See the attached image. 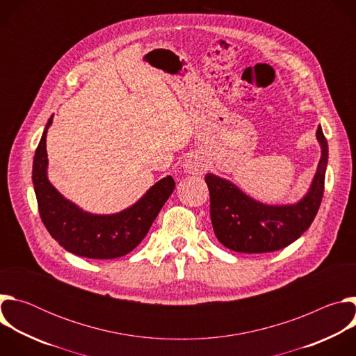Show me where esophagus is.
I'll list each match as a JSON object with an SVG mask.
<instances>
[{
    "label": "esophagus",
    "mask_w": 356,
    "mask_h": 356,
    "mask_svg": "<svg viewBox=\"0 0 356 356\" xmlns=\"http://www.w3.org/2000/svg\"><path fill=\"white\" fill-rule=\"evenodd\" d=\"M183 169L188 175H202V172L207 169V161L200 154H190L183 161Z\"/></svg>",
    "instance_id": "34e87169"
}]
</instances>
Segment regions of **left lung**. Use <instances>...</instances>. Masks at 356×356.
<instances>
[{"instance_id": "8db88e82", "label": "left lung", "mask_w": 356, "mask_h": 356, "mask_svg": "<svg viewBox=\"0 0 356 356\" xmlns=\"http://www.w3.org/2000/svg\"><path fill=\"white\" fill-rule=\"evenodd\" d=\"M321 158L313 183L296 204L269 206L253 200L234 183L209 173L210 216L217 239L228 249L243 253L279 250L309 229L320 209L328 163V143L317 129Z\"/></svg>"}]
</instances>
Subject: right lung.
Masks as SVG:
<instances>
[{
  "instance_id": "1",
  "label": "right lung",
  "mask_w": 356,
  "mask_h": 356,
  "mask_svg": "<svg viewBox=\"0 0 356 356\" xmlns=\"http://www.w3.org/2000/svg\"><path fill=\"white\" fill-rule=\"evenodd\" d=\"M49 118L33 156L32 181L43 225L66 250L90 259H114L127 255L146 236L163 204L175 190L172 176L152 186L129 209L108 216L83 211L65 198L47 179L46 134Z\"/></svg>"
}]
</instances>
